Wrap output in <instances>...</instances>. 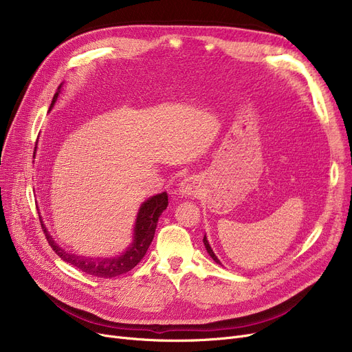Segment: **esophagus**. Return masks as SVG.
Masks as SVG:
<instances>
[{"instance_id": "obj_1", "label": "esophagus", "mask_w": 352, "mask_h": 352, "mask_svg": "<svg viewBox=\"0 0 352 352\" xmlns=\"http://www.w3.org/2000/svg\"><path fill=\"white\" fill-rule=\"evenodd\" d=\"M178 192L181 195H195L198 192V179L195 177H187L179 184Z\"/></svg>"}]
</instances>
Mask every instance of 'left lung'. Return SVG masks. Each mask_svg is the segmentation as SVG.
I'll use <instances>...</instances> for the list:
<instances>
[{"label":"left lung","mask_w":352,"mask_h":352,"mask_svg":"<svg viewBox=\"0 0 352 352\" xmlns=\"http://www.w3.org/2000/svg\"><path fill=\"white\" fill-rule=\"evenodd\" d=\"M202 241H204V245H206V248H207V251H208V254L211 255V258H212V260L217 263V264H221L219 263V260H218V258H217V255L214 254V251H212V248L210 247V244H208V239H207V236L204 235V239H202Z\"/></svg>","instance_id":"obj_1"}]
</instances>
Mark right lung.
Here are the masks:
<instances>
[{
    "mask_svg": "<svg viewBox=\"0 0 352 352\" xmlns=\"http://www.w3.org/2000/svg\"><path fill=\"white\" fill-rule=\"evenodd\" d=\"M60 88L61 85L58 87V89ZM57 98H58V92H55L50 109L54 105V102L57 101ZM166 207H168V195H166V192H161L151 198H148L141 206L137 215L133 244L129 245V248L121 255L109 256V258H89V256H81L77 254L68 252L61 247H58V244H55V241L48 234L45 226L44 224L41 226H43L48 244L63 261L68 263L69 265H74L85 274L97 276V278H114V276L131 271L142 260L154 238L158 218Z\"/></svg>",
    "mask_w": 352,
    "mask_h": 352,
    "instance_id": "1",
    "label": "right lung"
}]
</instances>
